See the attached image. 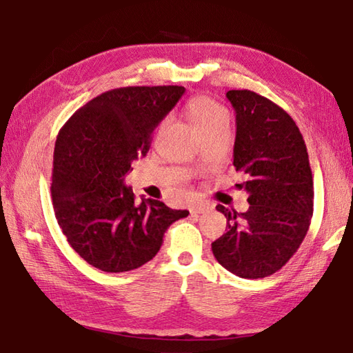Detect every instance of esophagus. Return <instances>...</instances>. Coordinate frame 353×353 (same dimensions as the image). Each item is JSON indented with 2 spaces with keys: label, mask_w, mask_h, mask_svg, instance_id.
I'll return each instance as SVG.
<instances>
[{
  "label": "esophagus",
  "mask_w": 353,
  "mask_h": 353,
  "mask_svg": "<svg viewBox=\"0 0 353 353\" xmlns=\"http://www.w3.org/2000/svg\"><path fill=\"white\" fill-rule=\"evenodd\" d=\"M212 206L209 203H199V204H194V206H191L190 212L191 215H196V214H204V212L210 210Z\"/></svg>",
  "instance_id": "1"
}]
</instances>
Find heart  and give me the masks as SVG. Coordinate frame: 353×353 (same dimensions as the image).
Instances as JSON below:
<instances>
[{
  "mask_svg": "<svg viewBox=\"0 0 353 353\" xmlns=\"http://www.w3.org/2000/svg\"><path fill=\"white\" fill-rule=\"evenodd\" d=\"M185 114L190 119L196 132L203 134L204 130L228 126L227 110L219 102L209 96H194L185 103Z\"/></svg>",
  "mask_w": 353,
  "mask_h": 353,
  "instance_id": "1",
  "label": "heart"
}]
</instances>
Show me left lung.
Wrapping results in <instances>:
<instances>
[{"instance_id": "left-lung-1", "label": "left lung", "mask_w": 353, "mask_h": 353, "mask_svg": "<svg viewBox=\"0 0 353 353\" xmlns=\"http://www.w3.org/2000/svg\"><path fill=\"white\" fill-rule=\"evenodd\" d=\"M236 111L233 165L250 208L237 214L218 204L227 233L212 242L221 266L241 278H265L281 269L304 241L313 216V174L307 145L293 119L250 90H230ZM237 186V185H236Z\"/></svg>"}]
</instances>
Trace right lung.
I'll list each match as a JSON object with an SVG mask.
<instances>
[{
	"label": "right lung",
	"mask_w": 353,
	"mask_h": 353,
	"mask_svg": "<svg viewBox=\"0 0 353 353\" xmlns=\"http://www.w3.org/2000/svg\"><path fill=\"white\" fill-rule=\"evenodd\" d=\"M185 87H123L99 94L61 128L51 194L70 247L103 272H128L157 256L174 221L190 215L159 200L137 203L125 176L149 152L153 130Z\"/></svg>",
	"instance_id": "add662e5"
}]
</instances>
